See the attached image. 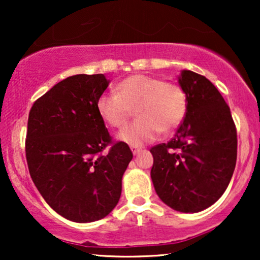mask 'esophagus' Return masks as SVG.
<instances>
[{
  "instance_id": "obj_1",
  "label": "esophagus",
  "mask_w": 260,
  "mask_h": 260,
  "mask_svg": "<svg viewBox=\"0 0 260 260\" xmlns=\"http://www.w3.org/2000/svg\"><path fill=\"white\" fill-rule=\"evenodd\" d=\"M131 151H133L134 155H138L142 151V149L138 147H131Z\"/></svg>"
}]
</instances>
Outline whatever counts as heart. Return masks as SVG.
Returning a JSON list of instances; mask_svg holds the SVG:
<instances>
[{"mask_svg": "<svg viewBox=\"0 0 260 260\" xmlns=\"http://www.w3.org/2000/svg\"><path fill=\"white\" fill-rule=\"evenodd\" d=\"M135 109L137 119L123 127L117 138L131 147L154 141L159 133L179 126L186 116L187 97L182 87L155 77L135 74L120 81L116 92L97 101L101 118L112 127H122Z\"/></svg>", "mask_w": 260, "mask_h": 260, "instance_id": "obj_1", "label": "heart"}]
</instances>
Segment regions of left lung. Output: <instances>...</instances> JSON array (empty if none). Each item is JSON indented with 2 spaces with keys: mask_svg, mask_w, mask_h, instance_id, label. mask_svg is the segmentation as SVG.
Wrapping results in <instances>:
<instances>
[{
  "mask_svg": "<svg viewBox=\"0 0 260 260\" xmlns=\"http://www.w3.org/2000/svg\"><path fill=\"white\" fill-rule=\"evenodd\" d=\"M179 85L187 111L175 137L150 149V175L158 198L170 208L198 213L226 190L237 162V130L229 105L214 85L183 70Z\"/></svg>",
  "mask_w": 260,
  "mask_h": 260,
  "instance_id": "left-lung-1",
  "label": "left lung"
}]
</instances>
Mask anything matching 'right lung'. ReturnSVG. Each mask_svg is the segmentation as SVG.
Masks as SVG:
<instances>
[{
  "label": "right lung",
  "mask_w": 260,
  "mask_h": 260,
  "mask_svg": "<svg viewBox=\"0 0 260 260\" xmlns=\"http://www.w3.org/2000/svg\"><path fill=\"white\" fill-rule=\"evenodd\" d=\"M104 74L66 78L38 99L28 117L26 157L45 201L63 218L92 222L118 204L129 145L111 143L97 101L108 88Z\"/></svg>",
  "instance_id": "right-lung-1"
}]
</instances>
